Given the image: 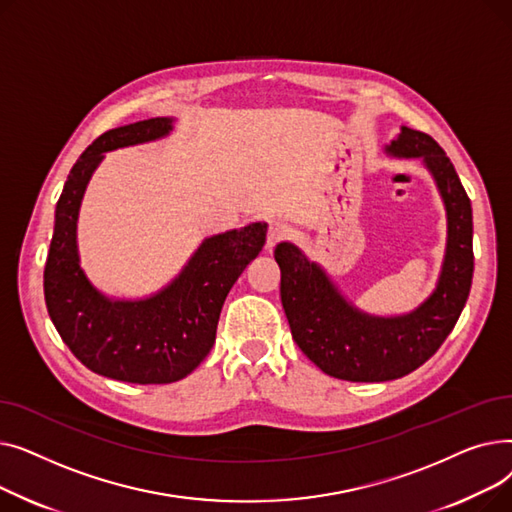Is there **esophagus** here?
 Returning <instances> with one entry per match:
<instances>
[{
	"label": "esophagus",
	"mask_w": 512,
	"mask_h": 512,
	"mask_svg": "<svg viewBox=\"0 0 512 512\" xmlns=\"http://www.w3.org/2000/svg\"><path fill=\"white\" fill-rule=\"evenodd\" d=\"M288 234H290L288 224H284V222H272V224H270V230H267V249L276 247L278 242L284 240Z\"/></svg>",
	"instance_id": "obj_1"
}]
</instances>
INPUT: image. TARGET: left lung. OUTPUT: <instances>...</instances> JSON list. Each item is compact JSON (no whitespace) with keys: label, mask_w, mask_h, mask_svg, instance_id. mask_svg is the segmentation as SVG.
Listing matches in <instances>:
<instances>
[{"label":"left lung","mask_w":512,"mask_h":512,"mask_svg":"<svg viewBox=\"0 0 512 512\" xmlns=\"http://www.w3.org/2000/svg\"><path fill=\"white\" fill-rule=\"evenodd\" d=\"M386 151L419 157L446 205L448 240L440 280L415 311L396 317L363 313L299 247L280 242L274 251L294 342L321 371L348 382L396 380L423 365L459 321L473 280L471 201L444 149L429 134L402 126Z\"/></svg>","instance_id":"left-lung-1"}]
</instances>
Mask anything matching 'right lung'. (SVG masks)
Segmentation results:
<instances>
[{
	"label": "right lung",
	"mask_w": 512,
	"mask_h": 512,
	"mask_svg": "<svg viewBox=\"0 0 512 512\" xmlns=\"http://www.w3.org/2000/svg\"><path fill=\"white\" fill-rule=\"evenodd\" d=\"M172 122L149 118L112 128L78 157L56 205L43 272L49 317L72 355L128 384H172L199 367L232 284L265 245L263 222L209 236L166 288L141 301L107 299L89 282L78 263L76 222L95 168L105 151L168 137Z\"/></svg>",
	"instance_id": "right-lung-1"
}]
</instances>
